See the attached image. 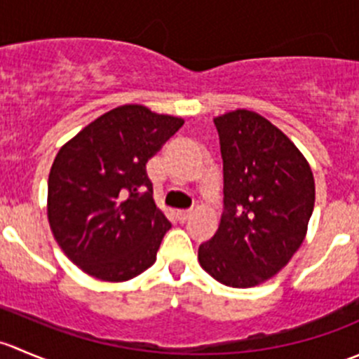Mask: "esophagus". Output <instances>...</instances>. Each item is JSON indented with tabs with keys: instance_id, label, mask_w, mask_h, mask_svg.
I'll list each match as a JSON object with an SVG mask.
<instances>
[{
	"instance_id": "esophagus-1",
	"label": "esophagus",
	"mask_w": 359,
	"mask_h": 359,
	"mask_svg": "<svg viewBox=\"0 0 359 359\" xmlns=\"http://www.w3.org/2000/svg\"><path fill=\"white\" fill-rule=\"evenodd\" d=\"M191 217H193V212H177V213H175V219L179 220L180 224L187 222V220H189Z\"/></svg>"
}]
</instances>
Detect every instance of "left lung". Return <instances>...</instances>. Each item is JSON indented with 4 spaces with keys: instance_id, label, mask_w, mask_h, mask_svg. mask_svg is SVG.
<instances>
[{
    "instance_id": "obj_1",
    "label": "left lung",
    "mask_w": 359,
    "mask_h": 359,
    "mask_svg": "<svg viewBox=\"0 0 359 359\" xmlns=\"http://www.w3.org/2000/svg\"><path fill=\"white\" fill-rule=\"evenodd\" d=\"M224 161V213L198 260L219 283L252 288L300 248L314 208L304 154L269 119L248 109L213 118Z\"/></svg>"
}]
</instances>
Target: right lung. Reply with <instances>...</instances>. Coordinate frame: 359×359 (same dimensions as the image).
I'll return each instance as SVG.
<instances>
[{
	"instance_id": "right-lung-1",
	"label": "right lung",
	"mask_w": 359,
	"mask_h": 359,
	"mask_svg": "<svg viewBox=\"0 0 359 359\" xmlns=\"http://www.w3.org/2000/svg\"><path fill=\"white\" fill-rule=\"evenodd\" d=\"M182 125V118L126 104L60 147L46 212L53 238L83 273L119 283L153 266L172 224L154 205L146 163Z\"/></svg>"
}]
</instances>
